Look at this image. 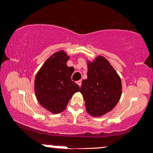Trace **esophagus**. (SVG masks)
Instances as JSON below:
<instances>
[{
	"label": "esophagus",
	"mask_w": 153,
	"mask_h": 153,
	"mask_svg": "<svg viewBox=\"0 0 153 153\" xmlns=\"http://www.w3.org/2000/svg\"><path fill=\"white\" fill-rule=\"evenodd\" d=\"M77 85H78V86L80 87L82 86V80H79V81H77Z\"/></svg>",
	"instance_id": "1"
}]
</instances>
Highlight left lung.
<instances>
[{
  "instance_id": "obj_1",
  "label": "left lung",
  "mask_w": 153,
  "mask_h": 153,
  "mask_svg": "<svg viewBox=\"0 0 153 153\" xmlns=\"http://www.w3.org/2000/svg\"><path fill=\"white\" fill-rule=\"evenodd\" d=\"M88 77L82 80L80 92L87 112L94 117H101L117 105L122 93L120 76L107 59L97 56L88 60Z\"/></svg>"
}]
</instances>
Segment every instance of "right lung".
<instances>
[{
	"instance_id": "add662e5",
	"label": "right lung",
	"mask_w": 153,
	"mask_h": 153,
	"mask_svg": "<svg viewBox=\"0 0 153 153\" xmlns=\"http://www.w3.org/2000/svg\"><path fill=\"white\" fill-rule=\"evenodd\" d=\"M69 57L63 50L56 52L35 77L36 97L43 108L53 114L63 112L73 95L79 91V86L71 79L74 68L67 65Z\"/></svg>"
}]
</instances>
